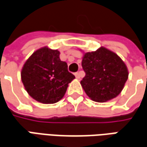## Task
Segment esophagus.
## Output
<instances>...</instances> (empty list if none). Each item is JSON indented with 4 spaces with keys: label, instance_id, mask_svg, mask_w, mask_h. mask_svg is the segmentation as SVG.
Here are the masks:
<instances>
[{
    "label": "esophagus",
    "instance_id": "esophagus-1",
    "mask_svg": "<svg viewBox=\"0 0 147 147\" xmlns=\"http://www.w3.org/2000/svg\"><path fill=\"white\" fill-rule=\"evenodd\" d=\"M75 77L77 79H80L81 78V74H80V72L79 73H76Z\"/></svg>",
    "mask_w": 147,
    "mask_h": 147
}]
</instances>
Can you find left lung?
I'll return each instance as SVG.
<instances>
[{"instance_id": "8db88e82", "label": "left lung", "mask_w": 147, "mask_h": 147, "mask_svg": "<svg viewBox=\"0 0 147 147\" xmlns=\"http://www.w3.org/2000/svg\"><path fill=\"white\" fill-rule=\"evenodd\" d=\"M82 65L86 76L81 85L88 97L97 102L116 98L128 79L129 72L124 61L102 46L94 52L84 53Z\"/></svg>"}]
</instances>
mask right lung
Here are the masks:
<instances>
[{"label":"right lung","instance_id":"obj_1","mask_svg":"<svg viewBox=\"0 0 147 147\" xmlns=\"http://www.w3.org/2000/svg\"><path fill=\"white\" fill-rule=\"evenodd\" d=\"M59 56L57 49L45 46L33 52L21 69L25 90L38 102H57L64 97L69 83L75 78Z\"/></svg>","mask_w":147,"mask_h":147}]
</instances>
